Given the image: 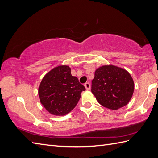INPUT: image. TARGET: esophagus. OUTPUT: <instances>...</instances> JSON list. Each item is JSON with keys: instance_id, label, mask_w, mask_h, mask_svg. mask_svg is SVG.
Segmentation results:
<instances>
[{"instance_id": "1", "label": "esophagus", "mask_w": 158, "mask_h": 158, "mask_svg": "<svg viewBox=\"0 0 158 158\" xmlns=\"http://www.w3.org/2000/svg\"><path fill=\"white\" fill-rule=\"evenodd\" d=\"M84 86H85V89H86L87 90H89V89H90V84H89V83H85V84H84Z\"/></svg>"}]
</instances>
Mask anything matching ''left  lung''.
I'll use <instances>...</instances> for the list:
<instances>
[{
    "label": "left lung",
    "mask_w": 158,
    "mask_h": 158,
    "mask_svg": "<svg viewBox=\"0 0 158 158\" xmlns=\"http://www.w3.org/2000/svg\"><path fill=\"white\" fill-rule=\"evenodd\" d=\"M92 83V92L97 101L110 110L119 109L127 105L135 89V83L129 72L111 64L97 69Z\"/></svg>",
    "instance_id": "obj_1"
}]
</instances>
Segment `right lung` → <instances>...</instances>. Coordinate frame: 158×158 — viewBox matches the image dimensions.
<instances>
[{"label": "right lung", "mask_w": 158, "mask_h": 158, "mask_svg": "<svg viewBox=\"0 0 158 158\" xmlns=\"http://www.w3.org/2000/svg\"><path fill=\"white\" fill-rule=\"evenodd\" d=\"M69 66L60 65L52 69L43 77L39 87L41 105L56 116L70 113L78 103L85 87L72 76Z\"/></svg>", "instance_id": "1"}]
</instances>
